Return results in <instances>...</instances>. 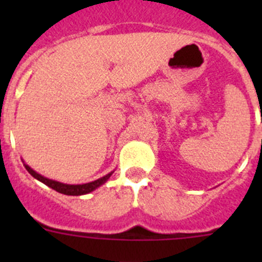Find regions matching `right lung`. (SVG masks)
Here are the masks:
<instances>
[{
  "instance_id": "right-lung-1",
  "label": "right lung",
  "mask_w": 262,
  "mask_h": 262,
  "mask_svg": "<svg viewBox=\"0 0 262 262\" xmlns=\"http://www.w3.org/2000/svg\"><path fill=\"white\" fill-rule=\"evenodd\" d=\"M25 168L28 170V172L30 173L31 176H34L35 179H38L39 181H41L43 184H46L47 186L52 187L54 189L55 191L60 192V194H64V195H83V194H89V192L94 191L96 187H99L100 185L104 184L107 179L112 176V173L109 175L104 176V178L99 179V180H95L92 182H89V184H83V185H68V184H62V182H58L54 180H50V179L44 178V176L39 175L38 172L33 170V168L29 167L28 165H25Z\"/></svg>"
}]
</instances>
